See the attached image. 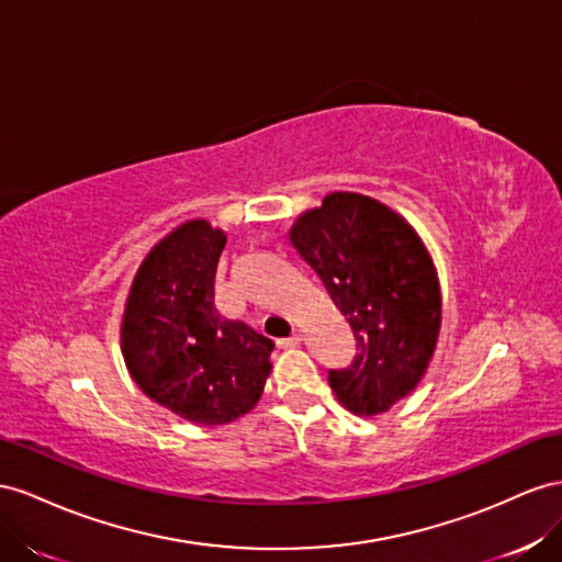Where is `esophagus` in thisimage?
I'll list each match as a JSON object with an SVG mask.
<instances>
[{
	"mask_svg": "<svg viewBox=\"0 0 562 562\" xmlns=\"http://www.w3.org/2000/svg\"><path fill=\"white\" fill-rule=\"evenodd\" d=\"M301 341H303V336H301V334H292L290 339H280V341H278V346H280V348H284V350H290V348L301 346Z\"/></svg>",
	"mask_w": 562,
	"mask_h": 562,
	"instance_id": "1",
	"label": "esophagus"
}]
</instances>
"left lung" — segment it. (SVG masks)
<instances>
[{"instance_id": "8db88e82", "label": "left lung", "mask_w": 562, "mask_h": 562, "mask_svg": "<svg viewBox=\"0 0 562 562\" xmlns=\"http://www.w3.org/2000/svg\"><path fill=\"white\" fill-rule=\"evenodd\" d=\"M290 243L358 341L352 364L329 372L336 400L358 416L389 412L419 386L442 325L440 280L424 239L389 204L334 190L294 221Z\"/></svg>"}]
</instances>
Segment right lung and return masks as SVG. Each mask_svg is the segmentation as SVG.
Instances as JSON below:
<instances>
[{"instance_id": "right-lung-1", "label": "right lung", "mask_w": 562, "mask_h": 562, "mask_svg": "<svg viewBox=\"0 0 562 562\" xmlns=\"http://www.w3.org/2000/svg\"><path fill=\"white\" fill-rule=\"evenodd\" d=\"M226 231L183 221L140 261L126 294L120 346L136 386L198 426L251 412L270 376V339L221 317L214 282Z\"/></svg>"}]
</instances>
